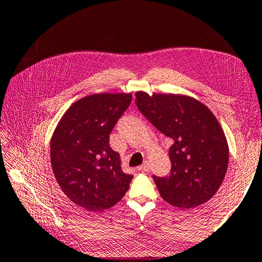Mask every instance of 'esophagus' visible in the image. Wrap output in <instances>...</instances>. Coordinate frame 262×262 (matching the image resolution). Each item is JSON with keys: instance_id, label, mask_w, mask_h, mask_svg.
I'll use <instances>...</instances> for the list:
<instances>
[{"instance_id": "esophagus-1", "label": "esophagus", "mask_w": 262, "mask_h": 262, "mask_svg": "<svg viewBox=\"0 0 262 262\" xmlns=\"http://www.w3.org/2000/svg\"><path fill=\"white\" fill-rule=\"evenodd\" d=\"M137 170L141 171V172H148L149 171V165H148L147 162H144L142 165L138 166Z\"/></svg>"}]
</instances>
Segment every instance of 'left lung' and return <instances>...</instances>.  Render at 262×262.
Returning a JSON list of instances; mask_svg holds the SVG:
<instances>
[{"instance_id":"1","label":"left lung","mask_w":262,"mask_h":262,"mask_svg":"<svg viewBox=\"0 0 262 262\" xmlns=\"http://www.w3.org/2000/svg\"><path fill=\"white\" fill-rule=\"evenodd\" d=\"M135 103L155 128L174 141L168 177L153 176L165 202L192 208L214 196L229 164V145L214 114L197 99L173 93H135Z\"/></svg>"}]
</instances>
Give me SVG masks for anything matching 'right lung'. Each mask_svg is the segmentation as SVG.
Returning a JSON list of instances; mask_svg holds the SVG:
<instances>
[{"label":"right lung","mask_w":262,"mask_h":262,"mask_svg":"<svg viewBox=\"0 0 262 262\" xmlns=\"http://www.w3.org/2000/svg\"><path fill=\"white\" fill-rule=\"evenodd\" d=\"M132 98V93L86 96L66 110L53 133L55 179L71 202L89 211L113 207L129 188L133 176L122 172L109 135Z\"/></svg>","instance_id":"right-lung-1"}]
</instances>
